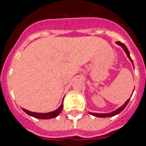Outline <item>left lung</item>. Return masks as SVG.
Segmentation results:
<instances>
[{"mask_svg": "<svg viewBox=\"0 0 146 146\" xmlns=\"http://www.w3.org/2000/svg\"><path fill=\"white\" fill-rule=\"evenodd\" d=\"M116 43L118 44L119 46H121V47L124 49V50L125 51L126 54H127V56H128V58H129V60L131 61V62L133 64V60H132V58H131V57H130V54H129V50L127 49V47H126V46L125 45V44H123L122 42H117ZM130 99H129L127 101H126L121 107H120L119 108H117L116 111H114V112H110V113H93V112H90V114H92V116H97V117H110V116H116V115H117V114H119L120 112H122L124 109H125V108L127 106V104H128V103H129V101Z\"/></svg>", "mask_w": 146, "mask_h": 146, "instance_id": "8db88e82", "label": "left lung"}]
</instances>
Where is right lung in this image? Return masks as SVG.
I'll list each match as a JSON object with an SVG mask.
<instances>
[{
	"instance_id": "obj_1",
	"label": "right lung",
	"mask_w": 146,
	"mask_h": 146,
	"mask_svg": "<svg viewBox=\"0 0 146 146\" xmlns=\"http://www.w3.org/2000/svg\"><path fill=\"white\" fill-rule=\"evenodd\" d=\"M62 108H63V104H62L61 105H60V107L58 108V109H56L55 111H53V112H47V113L32 112H30V111H28V110H26V109H25V108H22V110H23L25 113H27L28 115L33 116V117H35V118H38V119H51V118H54V117H56V116H58L59 114H60V112H61L62 110Z\"/></svg>"
}]
</instances>
